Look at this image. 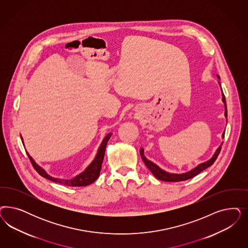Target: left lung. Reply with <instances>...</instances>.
Masks as SVG:
<instances>
[{
	"mask_svg": "<svg viewBox=\"0 0 248 248\" xmlns=\"http://www.w3.org/2000/svg\"><path fill=\"white\" fill-rule=\"evenodd\" d=\"M217 76V78H218V84L219 86L221 87V84H220V77L218 75ZM221 91H222V88H221ZM222 101L224 105V117L225 119H227V108H226V102H225V97H224V93L222 91ZM226 123H227V120H226ZM224 131L222 134V138L224 139ZM223 145V142L220 144V146L217 148L216 152L214 153V155L212 156L211 159L204 161V162H202L200 164H198L196 167L192 168V170L186 171V172H183V173H173V172H169L166 171L165 170H162V169L159 167L157 164H155L154 162H152V160H148L145 155H144V149L141 148L140 151V154L141 156V159L143 160L145 165L148 167V169L151 170L152 172V174L155 176L157 179H159L160 181H163V182H181V181H186V180H189L192 177L197 175L198 173H200L201 171H202L203 170L210 167L211 165L214 164V162L216 161L220 151H221V147Z\"/></svg>",
	"mask_w": 248,
	"mask_h": 248,
	"instance_id": "left-lung-1",
	"label": "left lung"
}]
</instances>
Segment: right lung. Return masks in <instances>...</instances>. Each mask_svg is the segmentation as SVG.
<instances>
[{"instance_id":"1","label":"right lung","mask_w":248,"mask_h":248,"mask_svg":"<svg viewBox=\"0 0 248 248\" xmlns=\"http://www.w3.org/2000/svg\"><path fill=\"white\" fill-rule=\"evenodd\" d=\"M112 133H108L105 136L102 142L100 144V146L97 149L96 156L94 158V160L91 161V163L88 165L87 168L85 169L84 171H82L79 174L75 176L72 179H60V178H55L52 176L49 175L47 172L45 170V169L42 168L40 165H38L32 157L28 154L30 160L32 162L33 168L36 170V171L43 176L44 178L47 179L49 181H52L54 183L57 184H64L66 186H71V187H80V186H87L89 184H93L96 179L98 178L99 173H100V170H101V165L104 160L105 151H106V147L107 143L108 141V140L110 139ZM22 141L24 143V140L23 137L20 134Z\"/></svg>"}]
</instances>
